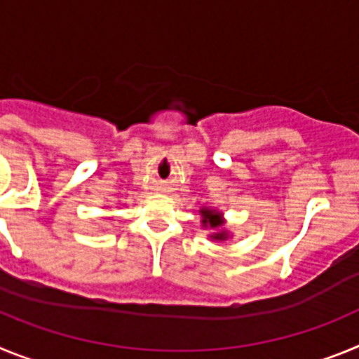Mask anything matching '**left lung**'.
I'll return each mask as SVG.
<instances>
[{
	"mask_svg": "<svg viewBox=\"0 0 359 359\" xmlns=\"http://www.w3.org/2000/svg\"><path fill=\"white\" fill-rule=\"evenodd\" d=\"M201 214H203V226L217 228L223 224V221H221V214H217V212L203 208ZM212 237H214L215 241H223V239H226V233H224V231H219V233H214Z\"/></svg>",
	"mask_w": 359,
	"mask_h": 359,
	"instance_id": "left-lung-1",
	"label": "left lung"
}]
</instances>
